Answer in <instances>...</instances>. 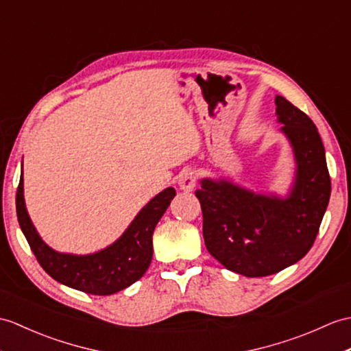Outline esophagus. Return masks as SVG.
Masks as SVG:
<instances>
[{
  "label": "esophagus",
  "instance_id": "esophagus-1",
  "mask_svg": "<svg viewBox=\"0 0 351 351\" xmlns=\"http://www.w3.org/2000/svg\"><path fill=\"white\" fill-rule=\"evenodd\" d=\"M195 182H197V175H195L194 170H185V172L181 173V176H179V179H178L179 189H181L182 191H186V193L194 190Z\"/></svg>",
  "mask_w": 351,
  "mask_h": 351
}]
</instances>
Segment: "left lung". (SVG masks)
<instances>
[{
    "label": "left lung",
    "instance_id": "left-lung-1",
    "mask_svg": "<svg viewBox=\"0 0 351 351\" xmlns=\"http://www.w3.org/2000/svg\"><path fill=\"white\" fill-rule=\"evenodd\" d=\"M275 106L296 165L287 194L252 191L230 178H203L195 191L209 254L248 278L299 262L313 247L330 197L324 146L314 122L281 95Z\"/></svg>",
    "mask_w": 351,
    "mask_h": 351
}]
</instances>
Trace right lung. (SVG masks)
<instances>
[{"mask_svg": "<svg viewBox=\"0 0 351 351\" xmlns=\"http://www.w3.org/2000/svg\"><path fill=\"white\" fill-rule=\"evenodd\" d=\"M176 195L175 189L158 193L138 210L119 238L91 254H69L49 247L32 224L23 197V176L16 193V213L22 233L47 275L64 286L89 295H113L141 280L152 260V233Z\"/></svg>", "mask_w": 351, "mask_h": 351, "instance_id": "add662e5", "label": "right lung"}]
</instances>
